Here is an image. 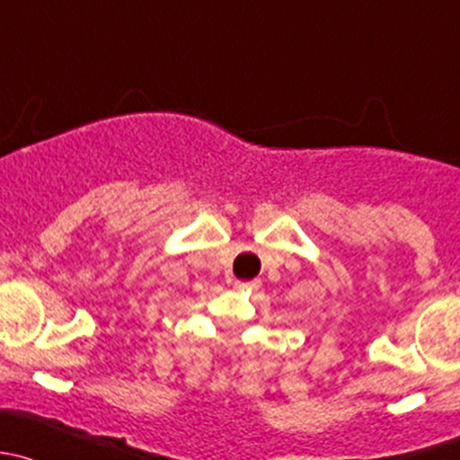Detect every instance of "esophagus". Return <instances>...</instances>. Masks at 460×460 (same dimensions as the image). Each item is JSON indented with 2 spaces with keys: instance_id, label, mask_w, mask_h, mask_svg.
Returning <instances> with one entry per match:
<instances>
[{
  "instance_id": "1",
  "label": "esophagus",
  "mask_w": 460,
  "mask_h": 460,
  "mask_svg": "<svg viewBox=\"0 0 460 460\" xmlns=\"http://www.w3.org/2000/svg\"><path fill=\"white\" fill-rule=\"evenodd\" d=\"M259 283L257 281H250V283H236V288H248V290H254Z\"/></svg>"
}]
</instances>
